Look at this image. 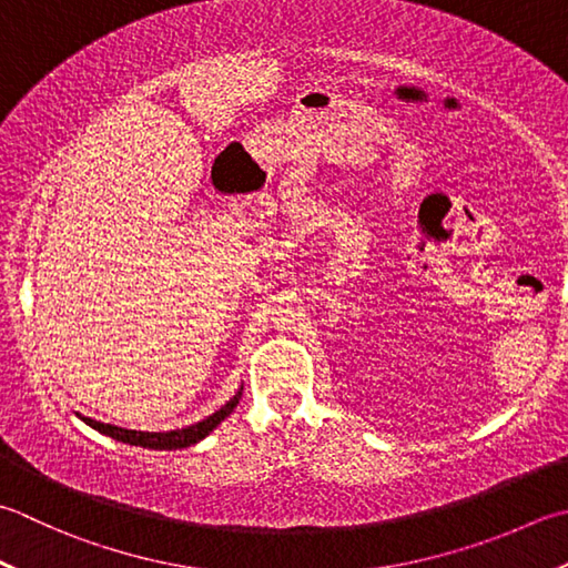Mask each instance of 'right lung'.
I'll return each mask as SVG.
<instances>
[{
	"label": "right lung",
	"instance_id": "obj_1",
	"mask_svg": "<svg viewBox=\"0 0 568 568\" xmlns=\"http://www.w3.org/2000/svg\"><path fill=\"white\" fill-rule=\"evenodd\" d=\"M241 398V392L231 398L226 406H221L216 414L206 416L204 420H199L194 426H186L180 430H166V433H150V430H128V428H120V426H110V424H100V420H93L88 416H81L88 426L105 433V436L122 440V443H130V446H142V448H152V450H176V448H189L199 443L202 438H206L211 430H214L221 420H224L233 408H236Z\"/></svg>",
	"mask_w": 568,
	"mask_h": 568
}]
</instances>
